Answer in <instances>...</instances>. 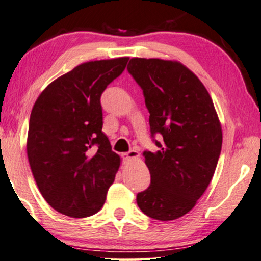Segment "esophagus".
Here are the masks:
<instances>
[{
    "label": "esophagus",
    "instance_id": "34e87169",
    "mask_svg": "<svg viewBox=\"0 0 261 261\" xmlns=\"http://www.w3.org/2000/svg\"><path fill=\"white\" fill-rule=\"evenodd\" d=\"M123 157L125 160H129V161H132V160H138L139 159V152L136 151V150H130L129 152L124 153Z\"/></svg>",
    "mask_w": 261,
    "mask_h": 261
}]
</instances>
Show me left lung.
<instances>
[{"instance_id": "8db88e82", "label": "left lung", "mask_w": 261, "mask_h": 261, "mask_svg": "<svg viewBox=\"0 0 261 261\" xmlns=\"http://www.w3.org/2000/svg\"><path fill=\"white\" fill-rule=\"evenodd\" d=\"M127 71L142 87L160 150L145 151L151 185L137 195L145 215L171 221L195 207L214 175L222 129L207 89L176 60L132 58Z\"/></svg>"}]
</instances>
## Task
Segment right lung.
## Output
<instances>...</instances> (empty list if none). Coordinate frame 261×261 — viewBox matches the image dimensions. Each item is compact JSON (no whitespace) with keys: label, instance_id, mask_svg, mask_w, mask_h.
Returning a JSON list of instances; mask_svg holds the SVG:
<instances>
[{"label":"right lung","instance_id":"add662e5","mask_svg":"<svg viewBox=\"0 0 261 261\" xmlns=\"http://www.w3.org/2000/svg\"><path fill=\"white\" fill-rule=\"evenodd\" d=\"M129 57L75 66L42 91L33 106L27 156L50 207L71 218L100 211L120 167L102 127L100 95Z\"/></svg>","mask_w":261,"mask_h":261}]
</instances>
